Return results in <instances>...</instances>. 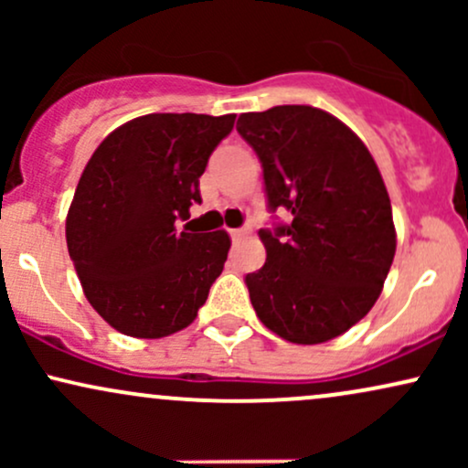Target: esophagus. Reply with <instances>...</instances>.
Instances as JSON below:
<instances>
[{"label":"esophagus","mask_w":468,"mask_h":468,"mask_svg":"<svg viewBox=\"0 0 468 468\" xmlns=\"http://www.w3.org/2000/svg\"><path fill=\"white\" fill-rule=\"evenodd\" d=\"M229 233H230V238H233V239H239V238H244V235L249 233V230H246V229H230Z\"/></svg>","instance_id":"obj_1"}]
</instances>
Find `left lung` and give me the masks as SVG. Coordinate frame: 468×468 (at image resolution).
<instances>
[{"instance_id": "8db88e82", "label": "left lung", "mask_w": 468, "mask_h": 468, "mask_svg": "<svg viewBox=\"0 0 468 468\" xmlns=\"http://www.w3.org/2000/svg\"><path fill=\"white\" fill-rule=\"evenodd\" d=\"M238 132L260 155L268 208L292 216L260 230L266 264L246 275L252 308L290 343L330 341L372 310L394 261L383 176L361 138L316 107L249 112Z\"/></svg>"}]
</instances>
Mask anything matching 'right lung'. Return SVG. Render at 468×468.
I'll return each mask as SVG.
<instances>
[{"instance_id":"obj_1","label":"right lung","mask_w":468,"mask_h":468,"mask_svg":"<svg viewBox=\"0 0 468 468\" xmlns=\"http://www.w3.org/2000/svg\"><path fill=\"white\" fill-rule=\"evenodd\" d=\"M235 114H147L114 130L85 165L66 219L85 297L121 335L163 338L197 316L227 261V230L176 222L202 202L208 155Z\"/></svg>"}]
</instances>
